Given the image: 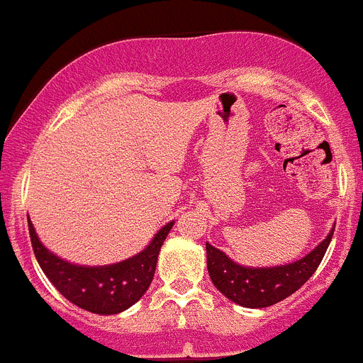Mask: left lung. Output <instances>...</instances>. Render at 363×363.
Instances as JSON below:
<instances>
[{
    "instance_id": "left-lung-1",
    "label": "left lung",
    "mask_w": 363,
    "mask_h": 363,
    "mask_svg": "<svg viewBox=\"0 0 363 363\" xmlns=\"http://www.w3.org/2000/svg\"><path fill=\"white\" fill-rule=\"evenodd\" d=\"M333 232L298 261L272 268H245L207 242V268L214 286L232 302L245 308H268L301 288L324 259Z\"/></svg>"
}]
</instances>
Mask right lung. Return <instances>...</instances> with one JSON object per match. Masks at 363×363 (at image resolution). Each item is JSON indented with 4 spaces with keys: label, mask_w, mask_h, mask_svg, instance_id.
Masks as SVG:
<instances>
[{
    "label": "right lung",
    "mask_w": 363,
    "mask_h": 363,
    "mask_svg": "<svg viewBox=\"0 0 363 363\" xmlns=\"http://www.w3.org/2000/svg\"><path fill=\"white\" fill-rule=\"evenodd\" d=\"M172 225L174 221L167 223L144 252L109 266H79L62 261L43 247L30 219L28 232L35 259L59 294L91 313L116 315L128 310L147 291L155 277L160 248Z\"/></svg>",
    "instance_id": "1"
}]
</instances>
